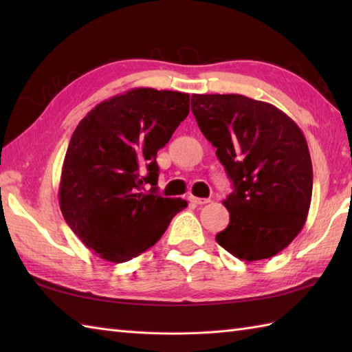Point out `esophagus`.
Masks as SVG:
<instances>
[{
  "mask_svg": "<svg viewBox=\"0 0 352 352\" xmlns=\"http://www.w3.org/2000/svg\"><path fill=\"white\" fill-rule=\"evenodd\" d=\"M189 201L192 204H197V206H203V204L210 203V199H208V198H197V197H190Z\"/></svg>",
  "mask_w": 352,
  "mask_h": 352,
  "instance_id": "34e87169",
  "label": "esophagus"
}]
</instances>
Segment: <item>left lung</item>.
Listing matches in <instances>:
<instances>
[{
  "label": "left lung",
  "mask_w": 352,
  "mask_h": 352,
  "mask_svg": "<svg viewBox=\"0 0 352 352\" xmlns=\"http://www.w3.org/2000/svg\"><path fill=\"white\" fill-rule=\"evenodd\" d=\"M190 106L233 183L223 201L230 223L216 242L245 261L275 256L310 208L313 168L302 131L272 104L243 95L193 94Z\"/></svg>",
  "instance_id": "1"
}]
</instances>
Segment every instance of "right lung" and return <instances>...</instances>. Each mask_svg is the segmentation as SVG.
Here are the masks:
<instances>
[{
    "label": "right lung",
    "mask_w": 352,
    "mask_h": 352,
    "mask_svg": "<svg viewBox=\"0 0 352 352\" xmlns=\"http://www.w3.org/2000/svg\"><path fill=\"white\" fill-rule=\"evenodd\" d=\"M189 115V95L138 87L95 106L65 155L60 210L87 248L122 263L159 241L182 198L157 195V151ZM145 185L152 190L142 192Z\"/></svg>",
    "instance_id": "right-lung-1"
}]
</instances>
